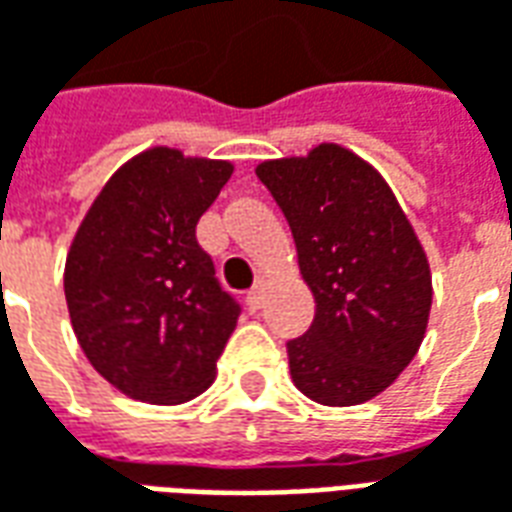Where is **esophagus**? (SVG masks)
Listing matches in <instances>:
<instances>
[{
	"label": "esophagus",
	"instance_id": "obj_1",
	"mask_svg": "<svg viewBox=\"0 0 512 512\" xmlns=\"http://www.w3.org/2000/svg\"><path fill=\"white\" fill-rule=\"evenodd\" d=\"M266 288H268L266 282H263V279H257L255 288L246 293V304H249V310H260V307L266 304Z\"/></svg>",
	"mask_w": 512,
	"mask_h": 512
}]
</instances>
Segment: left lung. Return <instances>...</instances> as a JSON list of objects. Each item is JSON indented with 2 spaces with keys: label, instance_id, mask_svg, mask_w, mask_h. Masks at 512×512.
Returning <instances> with one entry per match:
<instances>
[{
  "label": "left lung",
  "instance_id": "obj_1",
  "mask_svg": "<svg viewBox=\"0 0 512 512\" xmlns=\"http://www.w3.org/2000/svg\"><path fill=\"white\" fill-rule=\"evenodd\" d=\"M257 178L285 213L315 296L307 332L288 340L293 384L323 406L384 392L417 354L430 268L386 180L340 145L263 161Z\"/></svg>",
  "mask_w": 512,
  "mask_h": 512
}]
</instances>
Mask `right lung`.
<instances>
[{
  "label": "right lung",
  "instance_id": "add662e5",
  "mask_svg": "<svg viewBox=\"0 0 512 512\" xmlns=\"http://www.w3.org/2000/svg\"><path fill=\"white\" fill-rule=\"evenodd\" d=\"M230 161L150 147L117 169L65 260V301L90 365L134 400L175 406L205 392L241 304L219 285L197 222Z\"/></svg>",
  "mask_w": 512,
  "mask_h": 512
}]
</instances>
